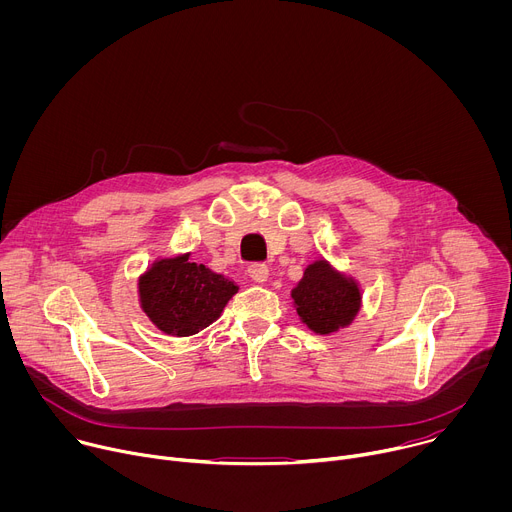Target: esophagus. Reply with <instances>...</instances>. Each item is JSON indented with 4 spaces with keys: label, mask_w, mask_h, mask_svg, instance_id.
<instances>
[{
    "label": "esophagus",
    "mask_w": 512,
    "mask_h": 512,
    "mask_svg": "<svg viewBox=\"0 0 512 512\" xmlns=\"http://www.w3.org/2000/svg\"><path fill=\"white\" fill-rule=\"evenodd\" d=\"M247 271H249V277L257 283H263L269 277V267L265 263H251Z\"/></svg>",
    "instance_id": "1"
}]
</instances>
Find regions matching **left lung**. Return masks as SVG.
<instances>
[{"mask_svg":"<svg viewBox=\"0 0 512 512\" xmlns=\"http://www.w3.org/2000/svg\"><path fill=\"white\" fill-rule=\"evenodd\" d=\"M300 320L316 334L348 326L360 310V289L352 277L336 271L326 259L310 263L302 281L291 289Z\"/></svg>","mask_w":512,"mask_h":512,"instance_id":"1","label":"left lung"}]
</instances>
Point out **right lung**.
Wrapping results in <instances>:
<instances>
[{
    "instance_id": "right-lung-1",
    "label": "right lung",
    "mask_w": 512,
    "mask_h": 512,
    "mask_svg": "<svg viewBox=\"0 0 512 512\" xmlns=\"http://www.w3.org/2000/svg\"><path fill=\"white\" fill-rule=\"evenodd\" d=\"M237 285L190 253L158 259L139 277V302L148 318L166 334L192 336L221 316Z\"/></svg>"
}]
</instances>
